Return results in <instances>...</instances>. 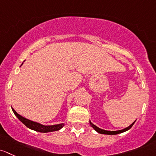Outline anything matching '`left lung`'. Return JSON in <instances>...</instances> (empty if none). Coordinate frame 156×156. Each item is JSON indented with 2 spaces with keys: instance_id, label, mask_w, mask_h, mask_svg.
I'll return each mask as SVG.
<instances>
[{
  "instance_id": "1",
  "label": "left lung",
  "mask_w": 156,
  "mask_h": 156,
  "mask_svg": "<svg viewBox=\"0 0 156 156\" xmlns=\"http://www.w3.org/2000/svg\"><path fill=\"white\" fill-rule=\"evenodd\" d=\"M136 122L135 121L134 122L132 123L131 125H130L129 126L127 127V128H124V129H122V130H119V131H107V130H104V129H101V128H98V127H97L95 126V125L93 124L92 122H91V121H89V123H90V126L92 127L93 128H94V130H95L96 131H97L98 133H100V134H109V135H114V134H121V133H123L125 132V131H127L128 130H129L130 128H131V127L133 126V125L134 124V122Z\"/></svg>"
}]
</instances>
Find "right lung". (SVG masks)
Wrapping results in <instances>:
<instances>
[{
	"label": "right lung",
	"mask_w": 156,
	"mask_h": 156,
	"mask_svg": "<svg viewBox=\"0 0 156 156\" xmlns=\"http://www.w3.org/2000/svg\"><path fill=\"white\" fill-rule=\"evenodd\" d=\"M25 62V61H24ZM23 65V63L21 65V66ZM12 112H13L14 114L16 115L17 118L25 125V126L28 127L30 129L34 130V131H38V132L41 133H47V132H52V131H59L60 129H62L63 128L64 126H65V123H61V124L58 125H52V126H44V125L41 124V123L36 122H33L31 120L25 118V117L22 116L21 115H19V113H16L15 110L12 107Z\"/></svg>",
	"instance_id": "1"
}]
</instances>
